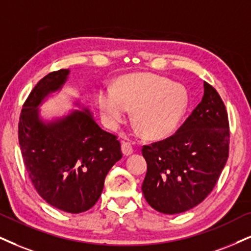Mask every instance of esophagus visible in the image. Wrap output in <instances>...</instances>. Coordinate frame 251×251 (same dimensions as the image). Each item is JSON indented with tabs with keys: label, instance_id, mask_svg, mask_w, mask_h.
I'll return each mask as SVG.
<instances>
[{
	"label": "esophagus",
	"instance_id": "obj_1",
	"mask_svg": "<svg viewBox=\"0 0 251 251\" xmlns=\"http://www.w3.org/2000/svg\"><path fill=\"white\" fill-rule=\"evenodd\" d=\"M134 152V148H132L131 143L129 142H122V153L125 156H130Z\"/></svg>",
	"mask_w": 251,
	"mask_h": 251
}]
</instances>
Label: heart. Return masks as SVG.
Returning a JSON list of instances; mask_svg holds the SVG:
<instances>
[{
    "instance_id": "b5f03b06",
    "label": "heart",
    "mask_w": 251,
    "mask_h": 251,
    "mask_svg": "<svg viewBox=\"0 0 251 251\" xmlns=\"http://www.w3.org/2000/svg\"><path fill=\"white\" fill-rule=\"evenodd\" d=\"M102 115L111 126L134 110L136 129L145 138H163L172 134L188 106L186 89L152 73L130 74L121 78L113 89L99 94Z\"/></svg>"
}]
</instances>
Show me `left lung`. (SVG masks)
<instances>
[{
    "mask_svg": "<svg viewBox=\"0 0 251 251\" xmlns=\"http://www.w3.org/2000/svg\"><path fill=\"white\" fill-rule=\"evenodd\" d=\"M202 100L180 128L165 140L143 145L148 164L142 191L164 214L199 205L213 191L229 153V122L222 99L203 82Z\"/></svg>",
    "mask_w": 251,
    "mask_h": 251,
    "instance_id": "8db88e82",
    "label": "left lung"
}]
</instances>
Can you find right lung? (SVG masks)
Wrapping results in <instances>:
<instances>
[{"mask_svg": "<svg viewBox=\"0 0 251 251\" xmlns=\"http://www.w3.org/2000/svg\"><path fill=\"white\" fill-rule=\"evenodd\" d=\"M69 73H49L31 91L21 111L18 141L39 196L60 211L78 214L97 203L104 178L122 151L116 136L102 130L88 109L49 123L39 119L38 106L60 89Z\"/></svg>", "mask_w": 251, "mask_h": 251, "instance_id": "add662e5", "label": "right lung"}]
</instances>
